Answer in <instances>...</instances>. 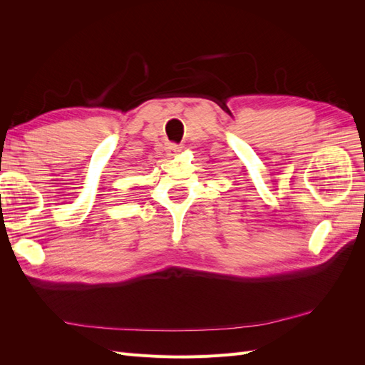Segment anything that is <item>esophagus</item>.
I'll use <instances>...</instances> for the list:
<instances>
[{"mask_svg":"<svg viewBox=\"0 0 365 365\" xmlns=\"http://www.w3.org/2000/svg\"><path fill=\"white\" fill-rule=\"evenodd\" d=\"M165 150H168L169 155H176V153L182 150V146L181 145H175V143H169L168 148H165Z\"/></svg>","mask_w":365,"mask_h":365,"instance_id":"34e87169","label":"esophagus"}]
</instances>
